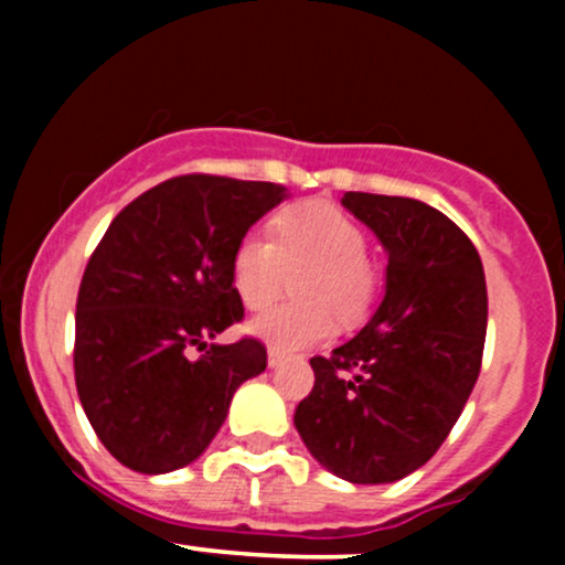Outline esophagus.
<instances>
[{
  "label": "esophagus",
  "mask_w": 565,
  "mask_h": 565,
  "mask_svg": "<svg viewBox=\"0 0 565 565\" xmlns=\"http://www.w3.org/2000/svg\"><path fill=\"white\" fill-rule=\"evenodd\" d=\"M281 364H284V355L278 353V350L268 348V366H270V369H278Z\"/></svg>",
  "instance_id": "esophagus-1"
}]
</instances>
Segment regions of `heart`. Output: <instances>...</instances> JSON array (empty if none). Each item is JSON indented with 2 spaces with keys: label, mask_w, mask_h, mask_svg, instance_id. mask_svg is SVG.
<instances>
[{
  "label": "heart",
  "mask_w": 565,
  "mask_h": 565,
  "mask_svg": "<svg viewBox=\"0 0 565 565\" xmlns=\"http://www.w3.org/2000/svg\"><path fill=\"white\" fill-rule=\"evenodd\" d=\"M366 233L327 201H305L276 217V238L249 231L233 249V287L246 308L260 310L281 297L291 276L297 300L265 310L249 332L281 353L319 345L332 334V316L361 321L377 295V270L366 257Z\"/></svg>",
  "instance_id": "1"
}]
</instances>
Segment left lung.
<instances>
[{"label": "left lung", "instance_id": "left-lung-1", "mask_svg": "<svg viewBox=\"0 0 565 565\" xmlns=\"http://www.w3.org/2000/svg\"><path fill=\"white\" fill-rule=\"evenodd\" d=\"M342 206L385 249V295L353 340L310 359L295 427L332 476L393 483L440 449L476 387L486 276L470 238L423 201L350 191Z\"/></svg>", "mask_w": 565, "mask_h": 565}]
</instances>
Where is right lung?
I'll use <instances>...</instances> for the list:
<instances>
[{"label": "right lung", "mask_w": 565, "mask_h": 565, "mask_svg": "<svg viewBox=\"0 0 565 565\" xmlns=\"http://www.w3.org/2000/svg\"><path fill=\"white\" fill-rule=\"evenodd\" d=\"M287 196L260 180L183 174L108 225L82 276L74 374L89 425L125 468L191 465L238 385L265 372L260 342L215 337L244 319L231 276L238 238Z\"/></svg>", "instance_id": "add662e5"}]
</instances>
